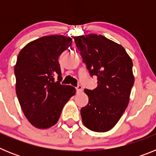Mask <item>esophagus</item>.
<instances>
[{
	"label": "esophagus",
	"instance_id": "obj_1",
	"mask_svg": "<svg viewBox=\"0 0 156 156\" xmlns=\"http://www.w3.org/2000/svg\"><path fill=\"white\" fill-rule=\"evenodd\" d=\"M76 92L77 93H80V92H81L83 90V87L81 86V85H78V86L76 87Z\"/></svg>",
	"mask_w": 156,
	"mask_h": 156
}]
</instances>
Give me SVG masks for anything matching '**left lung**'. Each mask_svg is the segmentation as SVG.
Returning a JSON list of instances; mask_svg holds the SVG:
<instances>
[{
    "label": "left lung",
    "mask_w": 156,
    "mask_h": 156,
    "mask_svg": "<svg viewBox=\"0 0 156 156\" xmlns=\"http://www.w3.org/2000/svg\"><path fill=\"white\" fill-rule=\"evenodd\" d=\"M83 62L98 87L85 89L89 101L81 108L83 123L92 131L107 132L116 124L128 105L134 83L133 62L122 45L102 35L74 37Z\"/></svg>",
    "instance_id": "obj_1"
}]
</instances>
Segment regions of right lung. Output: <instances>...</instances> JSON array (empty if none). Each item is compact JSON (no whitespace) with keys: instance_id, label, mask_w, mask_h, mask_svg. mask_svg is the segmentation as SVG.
Returning <instances> with one entry per match:
<instances>
[{"instance_id":"obj_1","label":"right lung","mask_w":156,"mask_h":156,"mask_svg":"<svg viewBox=\"0 0 156 156\" xmlns=\"http://www.w3.org/2000/svg\"><path fill=\"white\" fill-rule=\"evenodd\" d=\"M72 42L62 35L42 37L29 43L18 55L16 94L25 116L35 127L47 129L56 124L64 105L76 94L75 87L60 83L58 57Z\"/></svg>"}]
</instances>
